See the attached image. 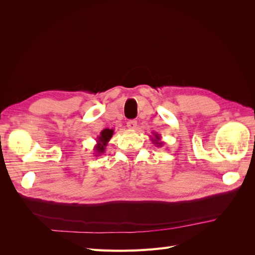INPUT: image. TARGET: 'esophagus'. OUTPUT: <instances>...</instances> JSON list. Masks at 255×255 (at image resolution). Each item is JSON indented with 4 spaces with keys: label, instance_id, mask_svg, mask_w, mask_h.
Masks as SVG:
<instances>
[{
    "label": "esophagus",
    "instance_id": "1",
    "mask_svg": "<svg viewBox=\"0 0 255 255\" xmlns=\"http://www.w3.org/2000/svg\"><path fill=\"white\" fill-rule=\"evenodd\" d=\"M127 126L129 129H135L137 128V121L136 120H129V121H128Z\"/></svg>",
    "mask_w": 255,
    "mask_h": 255
}]
</instances>
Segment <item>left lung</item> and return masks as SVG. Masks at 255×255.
I'll return each mask as SVG.
<instances>
[{"instance_id":"obj_1","label":"left lung","mask_w":255,"mask_h":255,"mask_svg":"<svg viewBox=\"0 0 255 255\" xmlns=\"http://www.w3.org/2000/svg\"><path fill=\"white\" fill-rule=\"evenodd\" d=\"M153 135H154V137H151V141L153 142V144H155L156 146H158V148H160V146L164 144V142L160 140V138H161L160 135L157 133H153Z\"/></svg>"}]
</instances>
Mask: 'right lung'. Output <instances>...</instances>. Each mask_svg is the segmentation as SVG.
<instances>
[{"instance_id":"1","label":"right lung","mask_w":255,"mask_h":255,"mask_svg":"<svg viewBox=\"0 0 255 255\" xmlns=\"http://www.w3.org/2000/svg\"><path fill=\"white\" fill-rule=\"evenodd\" d=\"M114 135V128H104L100 135L97 137V144L95 145V156H100L105 152L107 143L111 140Z\"/></svg>"}]
</instances>
